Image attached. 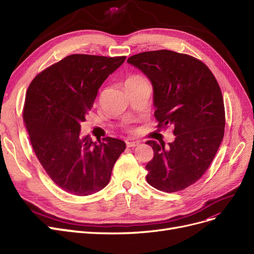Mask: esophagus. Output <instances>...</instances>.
I'll return each mask as SVG.
<instances>
[{
    "label": "esophagus",
    "instance_id": "obj_1",
    "mask_svg": "<svg viewBox=\"0 0 254 254\" xmlns=\"http://www.w3.org/2000/svg\"><path fill=\"white\" fill-rule=\"evenodd\" d=\"M140 144V142L138 141H127V147H136Z\"/></svg>",
    "mask_w": 254,
    "mask_h": 254
}]
</instances>
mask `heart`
I'll list each match as a JSON object with an SVG mask.
<instances>
[{"mask_svg":"<svg viewBox=\"0 0 254 254\" xmlns=\"http://www.w3.org/2000/svg\"><path fill=\"white\" fill-rule=\"evenodd\" d=\"M143 80H146L143 76L141 75H132L130 76L127 80V83H132V82H140L143 81Z\"/></svg>","mask_w":254,"mask_h":254,"instance_id":"1","label":"heart"}]
</instances>
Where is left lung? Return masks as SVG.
I'll return each mask as SVG.
<instances>
[{
    "label": "left lung",
    "mask_w": 254,
    "mask_h": 254,
    "mask_svg": "<svg viewBox=\"0 0 254 254\" xmlns=\"http://www.w3.org/2000/svg\"><path fill=\"white\" fill-rule=\"evenodd\" d=\"M128 64L147 76L153 86L157 127H174L175 140H150L153 158L146 165L147 182L165 192H176L201 178L224 135L225 112L216 78L202 62L172 50L145 51Z\"/></svg>",
    "instance_id": "left-lung-1"
}]
</instances>
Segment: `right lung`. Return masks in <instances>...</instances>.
<instances>
[{
    "instance_id": "right-lung-1",
    "label": "right lung",
    "mask_w": 254,
    "mask_h": 254,
    "mask_svg": "<svg viewBox=\"0 0 254 254\" xmlns=\"http://www.w3.org/2000/svg\"><path fill=\"white\" fill-rule=\"evenodd\" d=\"M126 58L71 55L39 73L26 90L22 118L32 147L50 179L72 194L103 190L126 149L115 138L80 137L99 88Z\"/></svg>"
}]
</instances>
